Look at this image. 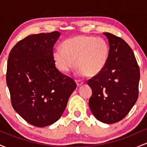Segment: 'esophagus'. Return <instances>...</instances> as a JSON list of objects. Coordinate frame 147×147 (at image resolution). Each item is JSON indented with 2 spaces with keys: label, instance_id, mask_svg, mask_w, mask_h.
<instances>
[{
  "label": "esophagus",
  "instance_id": "34e87169",
  "mask_svg": "<svg viewBox=\"0 0 147 147\" xmlns=\"http://www.w3.org/2000/svg\"><path fill=\"white\" fill-rule=\"evenodd\" d=\"M75 82H76V84H77V86L78 87L81 86L84 84V82H82V81H80V80H75Z\"/></svg>",
  "mask_w": 147,
  "mask_h": 147
}]
</instances>
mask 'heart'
<instances>
[{
    "instance_id": "obj_1",
    "label": "heart",
    "mask_w": 147,
    "mask_h": 147,
    "mask_svg": "<svg viewBox=\"0 0 147 147\" xmlns=\"http://www.w3.org/2000/svg\"><path fill=\"white\" fill-rule=\"evenodd\" d=\"M109 52V44L104 38L78 35L64 41L62 48L55 49L52 59L60 71H70L75 66L76 61L77 74L94 77L104 68Z\"/></svg>"
}]
</instances>
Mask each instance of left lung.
<instances>
[{
    "label": "left lung",
    "instance_id": "obj_1",
    "mask_svg": "<svg viewBox=\"0 0 147 147\" xmlns=\"http://www.w3.org/2000/svg\"><path fill=\"white\" fill-rule=\"evenodd\" d=\"M109 43V59L102 71L88 81L92 89L89 107L100 122L122 120L138 97L140 69L132 49L122 38L104 32Z\"/></svg>",
    "mask_w": 147,
    "mask_h": 147
}]
</instances>
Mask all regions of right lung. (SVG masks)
Returning a JSON list of instances; mask_svg holds the SVG:
<instances>
[{"label": "right lung", "mask_w": 147, "mask_h": 147, "mask_svg": "<svg viewBox=\"0 0 147 147\" xmlns=\"http://www.w3.org/2000/svg\"><path fill=\"white\" fill-rule=\"evenodd\" d=\"M61 34L27 36L11 49L6 81L13 108L32 125L44 127L56 122L77 87L72 79L57 70L53 47Z\"/></svg>", "instance_id": "right-lung-1"}]
</instances>
